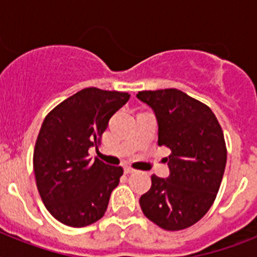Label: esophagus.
<instances>
[{
  "mask_svg": "<svg viewBox=\"0 0 257 257\" xmlns=\"http://www.w3.org/2000/svg\"><path fill=\"white\" fill-rule=\"evenodd\" d=\"M136 170L133 169V167H130V166H126L124 167V174H133V172H135Z\"/></svg>",
  "mask_w": 257,
  "mask_h": 257,
  "instance_id": "obj_1",
  "label": "esophagus"
}]
</instances>
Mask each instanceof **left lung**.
<instances>
[{
	"mask_svg": "<svg viewBox=\"0 0 257 257\" xmlns=\"http://www.w3.org/2000/svg\"><path fill=\"white\" fill-rule=\"evenodd\" d=\"M158 121V145L171 151L167 179L152 175L140 197L143 213L165 230H183L205 216L219 192L226 145L216 115L206 104L176 88L139 91Z\"/></svg>",
	"mask_w": 257,
	"mask_h": 257,
	"instance_id": "left-lung-1",
	"label": "left lung"
}]
</instances>
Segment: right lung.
<instances>
[{
	"mask_svg": "<svg viewBox=\"0 0 257 257\" xmlns=\"http://www.w3.org/2000/svg\"><path fill=\"white\" fill-rule=\"evenodd\" d=\"M128 99L127 92L87 87L45 117L33 170L42 202L61 224L82 228L104 216L123 169L92 161L88 149L100 145L110 117Z\"/></svg>",
	"mask_w": 257,
	"mask_h": 257,
	"instance_id": "obj_1",
	"label": "right lung"
}]
</instances>
